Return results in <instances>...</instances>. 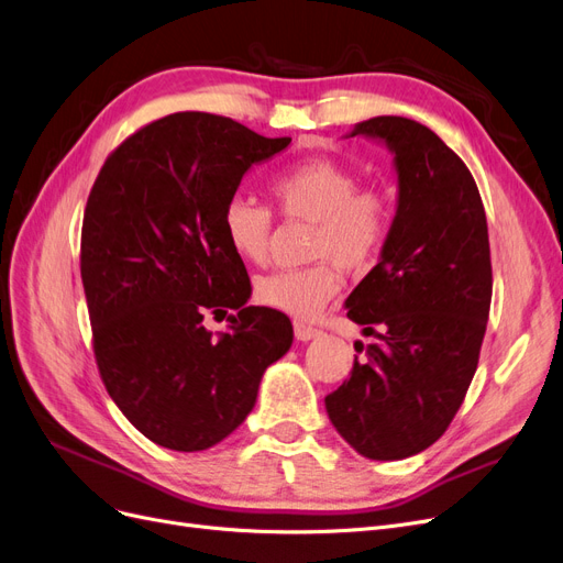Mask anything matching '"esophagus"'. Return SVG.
<instances>
[{
  "label": "esophagus",
  "mask_w": 563,
  "mask_h": 563,
  "mask_svg": "<svg viewBox=\"0 0 563 563\" xmlns=\"http://www.w3.org/2000/svg\"><path fill=\"white\" fill-rule=\"evenodd\" d=\"M294 330H296V336H298L300 342H309V340H313V336H321V334H323L319 328L307 325V323H302V321H296Z\"/></svg>",
  "instance_id": "34e87169"
}]
</instances>
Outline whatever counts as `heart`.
Instances as JSON below:
<instances>
[{"mask_svg":"<svg viewBox=\"0 0 563 563\" xmlns=\"http://www.w3.org/2000/svg\"><path fill=\"white\" fill-rule=\"evenodd\" d=\"M357 175L340 162L305 159L269 179L277 210L288 219L313 221L307 267L277 269L256 282L258 302L296 319H313L342 288V275L376 263L393 233V203L384 189L357 187ZM221 231L244 263L267 258L273 210L254 198L235 196L221 212Z\"/></svg>","mask_w":563,"mask_h":563,"instance_id":"obj_1","label":"heart"}]
</instances>
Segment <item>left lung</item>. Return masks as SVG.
<instances>
[{"instance_id": "left-lung-1", "label": "left lung", "mask_w": 563, "mask_h": 563, "mask_svg": "<svg viewBox=\"0 0 563 563\" xmlns=\"http://www.w3.org/2000/svg\"><path fill=\"white\" fill-rule=\"evenodd\" d=\"M357 133L395 152L399 203L380 261L346 300L378 342L355 344L363 357L325 409L360 455L404 460L443 437L476 374L492 300L487 219L474 175L432 129L384 115Z\"/></svg>"}]
</instances>
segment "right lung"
<instances>
[{"instance_id": "1", "label": "right lung", "mask_w": 563, "mask_h": 563, "mask_svg": "<svg viewBox=\"0 0 563 563\" xmlns=\"http://www.w3.org/2000/svg\"><path fill=\"white\" fill-rule=\"evenodd\" d=\"M288 143L173 112L112 150L89 191L80 277L97 367L126 420L170 451H206L238 430L294 342L286 313L244 305L252 282L221 231L242 175ZM229 308L232 330L212 338L202 319Z\"/></svg>"}]
</instances>
